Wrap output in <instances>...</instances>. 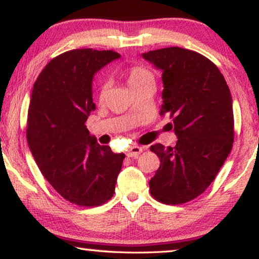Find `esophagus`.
Instances as JSON below:
<instances>
[{
    "instance_id": "1",
    "label": "esophagus",
    "mask_w": 259,
    "mask_h": 259,
    "mask_svg": "<svg viewBox=\"0 0 259 259\" xmlns=\"http://www.w3.org/2000/svg\"><path fill=\"white\" fill-rule=\"evenodd\" d=\"M143 150L142 147H139V146H132L128 148V150H127V157H132V158H137L138 156L141 154Z\"/></svg>"
}]
</instances>
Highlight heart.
<instances>
[{
    "mask_svg": "<svg viewBox=\"0 0 259 259\" xmlns=\"http://www.w3.org/2000/svg\"><path fill=\"white\" fill-rule=\"evenodd\" d=\"M127 81H128L130 87L135 88L138 86H141L143 83H148L155 82V75L151 71H149L146 67L142 66H134L132 69H130L128 73H127ZM108 83H104L103 86L101 87V92H100V99L103 100L105 95H107L108 92Z\"/></svg>",
    "mask_w": 259,
    "mask_h": 259,
    "instance_id": "1",
    "label": "heart"
}]
</instances>
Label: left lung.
<instances>
[{"label":"left lung","instance_id":"1","mask_svg":"<svg viewBox=\"0 0 259 259\" xmlns=\"http://www.w3.org/2000/svg\"><path fill=\"white\" fill-rule=\"evenodd\" d=\"M142 57L162 71L159 113L173 118L178 137L175 147H150L160 159L150 193L165 204H182L209 187L232 150V95L218 67L201 54L169 47Z\"/></svg>","mask_w":259,"mask_h":259}]
</instances>
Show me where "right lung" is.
I'll return each mask as SVG.
<instances>
[{
	"label": "right lung",
	"mask_w": 259,
	"mask_h": 259,
	"mask_svg": "<svg viewBox=\"0 0 259 259\" xmlns=\"http://www.w3.org/2000/svg\"><path fill=\"white\" fill-rule=\"evenodd\" d=\"M120 54L74 49L52 59L34 82L27 119L29 150L54 189L73 204L112 197L124 154L100 146L84 122L96 109L93 79Z\"/></svg>",
	"instance_id": "add662e5"
}]
</instances>
